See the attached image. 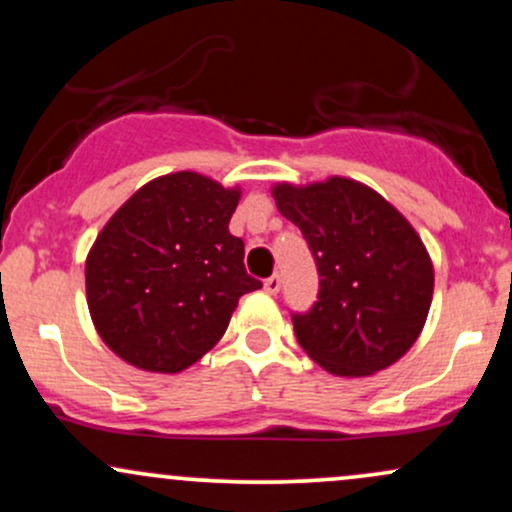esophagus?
<instances>
[{"label": "esophagus", "mask_w": 512, "mask_h": 512, "mask_svg": "<svg viewBox=\"0 0 512 512\" xmlns=\"http://www.w3.org/2000/svg\"><path fill=\"white\" fill-rule=\"evenodd\" d=\"M279 289H281L279 274H272L267 281H264V291H267L269 296H276V293H279Z\"/></svg>", "instance_id": "1"}]
</instances>
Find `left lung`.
Segmentation results:
<instances>
[{
	"mask_svg": "<svg viewBox=\"0 0 512 512\" xmlns=\"http://www.w3.org/2000/svg\"><path fill=\"white\" fill-rule=\"evenodd\" d=\"M281 216L313 250L320 293L293 315L303 351L339 378L397 363L419 339L433 298V262L414 226L363 182H274Z\"/></svg>",
	"mask_w": 512,
	"mask_h": 512,
	"instance_id": "8db88e82",
	"label": "left lung"
}]
</instances>
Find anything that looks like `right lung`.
Wrapping results in <instances>:
<instances>
[{"instance_id":"1","label":"right lung","mask_w":512,"mask_h":512,"mask_svg":"<svg viewBox=\"0 0 512 512\" xmlns=\"http://www.w3.org/2000/svg\"><path fill=\"white\" fill-rule=\"evenodd\" d=\"M238 185L161 175L110 216L86 255V303L105 346L146 373H180L214 349L240 296L262 289L231 236Z\"/></svg>"}]
</instances>
